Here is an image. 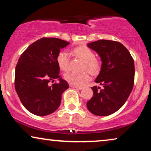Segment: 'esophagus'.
Wrapping results in <instances>:
<instances>
[{
	"label": "esophagus",
	"mask_w": 151,
	"mask_h": 151,
	"mask_svg": "<svg viewBox=\"0 0 151 151\" xmlns=\"http://www.w3.org/2000/svg\"><path fill=\"white\" fill-rule=\"evenodd\" d=\"M71 87L72 88H76V89H78V90H82L83 87H82V86H73V85H71Z\"/></svg>",
	"instance_id": "1"
}]
</instances>
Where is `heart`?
Masks as SVG:
<instances>
[{
    "label": "heart",
    "instance_id": "heart-1",
    "mask_svg": "<svg viewBox=\"0 0 151 151\" xmlns=\"http://www.w3.org/2000/svg\"><path fill=\"white\" fill-rule=\"evenodd\" d=\"M73 53L76 56L85 62L84 69H88L93 74H97L100 72L102 63L100 60L95 58V54L91 49L86 46H79L73 49ZM56 62L60 69L64 71H68L71 68L70 66V58L69 53L66 51H61L58 53ZM90 73L88 71L83 73L70 72L65 74V79L66 81L76 86H82L91 80Z\"/></svg>",
    "mask_w": 151,
    "mask_h": 151
}]
</instances>
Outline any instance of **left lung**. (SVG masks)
<instances>
[{
	"mask_svg": "<svg viewBox=\"0 0 151 151\" xmlns=\"http://www.w3.org/2000/svg\"><path fill=\"white\" fill-rule=\"evenodd\" d=\"M87 46L98 53L102 67L96 82L103 86L91 87L93 94L86 103L88 111L98 116H106L124 104L133 90L135 78L134 60L120 42L99 40Z\"/></svg>",
	"mask_w": 151,
	"mask_h": 151,
	"instance_id": "left-lung-1",
	"label": "left lung"
}]
</instances>
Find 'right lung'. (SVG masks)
<instances>
[{"mask_svg":"<svg viewBox=\"0 0 151 151\" xmlns=\"http://www.w3.org/2000/svg\"><path fill=\"white\" fill-rule=\"evenodd\" d=\"M69 42L55 38H42L30 45L18 59L15 88L20 102L33 114L45 116L57 110L62 93L69 88L60 76L56 56ZM59 80L51 86L50 81Z\"/></svg>","mask_w":151,"mask_h":151,"instance_id":"obj_1","label":"right lung"}]
</instances>
